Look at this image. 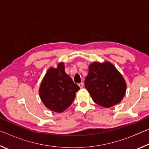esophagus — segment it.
Returning <instances> with one entry per match:
<instances>
[{"instance_id": "34e87169", "label": "esophagus", "mask_w": 149, "mask_h": 149, "mask_svg": "<svg viewBox=\"0 0 149 149\" xmlns=\"http://www.w3.org/2000/svg\"><path fill=\"white\" fill-rule=\"evenodd\" d=\"M78 85H79V87L80 88H83V87H84V84H83V83H80V84H78Z\"/></svg>"}]
</instances>
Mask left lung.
<instances>
[{"label":"left lung","instance_id":"1","mask_svg":"<svg viewBox=\"0 0 149 149\" xmlns=\"http://www.w3.org/2000/svg\"><path fill=\"white\" fill-rule=\"evenodd\" d=\"M85 87L96 104L110 108L122 101L125 94L126 83L110 62H95L89 65Z\"/></svg>","mask_w":149,"mask_h":149}]
</instances>
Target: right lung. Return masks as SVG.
Instances as JSON below:
<instances>
[{
    "label": "right lung",
    "instance_id": "1",
    "mask_svg": "<svg viewBox=\"0 0 149 149\" xmlns=\"http://www.w3.org/2000/svg\"><path fill=\"white\" fill-rule=\"evenodd\" d=\"M79 87L65 74L64 64L60 62L56 68H50L42 80L39 90L40 98L48 109L62 112L72 104Z\"/></svg>",
    "mask_w": 149,
    "mask_h": 149
}]
</instances>
